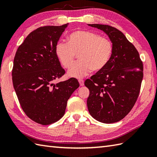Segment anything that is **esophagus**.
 <instances>
[{
	"label": "esophagus",
	"mask_w": 157,
	"mask_h": 157,
	"mask_svg": "<svg viewBox=\"0 0 157 157\" xmlns=\"http://www.w3.org/2000/svg\"><path fill=\"white\" fill-rule=\"evenodd\" d=\"M79 83L80 86H83L84 85V81L83 79H79Z\"/></svg>",
	"instance_id": "1"
}]
</instances>
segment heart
<instances>
[{
  "mask_svg": "<svg viewBox=\"0 0 157 157\" xmlns=\"http://www.w3.org/2000/svg\"><path fill=\"white\" fill-rule=\"evenodd\" d=\"M68 42H59L55 46V53L65 69L74 64L76 55L80 61L68 71V75L82 78L92 70L99 71L108 64L113 52V45L109 38L98 33L88 30L72 32L67 37Z\"/></svg>",
  "mask_w": 157,
  "mask_h": 157,
  "instance_id": "obj_1",
  "label": "heart"
}]
</instances>
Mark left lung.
Here are the masks:
<instances>
[{"label":"left lung","instance_id":"1","mask_svg":"<svg viewBox=\"0 0 157 157\" xmlns=\"http://www.w3.org/2000/svg\"><path fill=\"white\" fill-rule=\"evenodd\" d=\"M108 35L113 52L105 67L87 79V106L97 121L113 123L123 119L137 101L143 78V63L135 46L125 35L108 25L88 24Z\"/></svg>","mask_w":157,"mask_h":157}]
</instances>
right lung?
<instances>
[{
    "instance_id": "add662e5",
    "label": "right lung",
    "mask_w": 157,
    "mask_h": 157,
    "mask_svg": "<svg viewBox=\"0 0 157 157\" xmlns=\"http://www.w3.org/2000/svg\"><path fill=\"white\" fill-rule=\"evenodd\" d=\"M67 25L35 29L19 46L14 57L12 79L20 105L29 119L43 125L64 115L68 99L79 86L74 78L53 83L65 73L55 46Z\"/></svg>"
}]
</instances>
